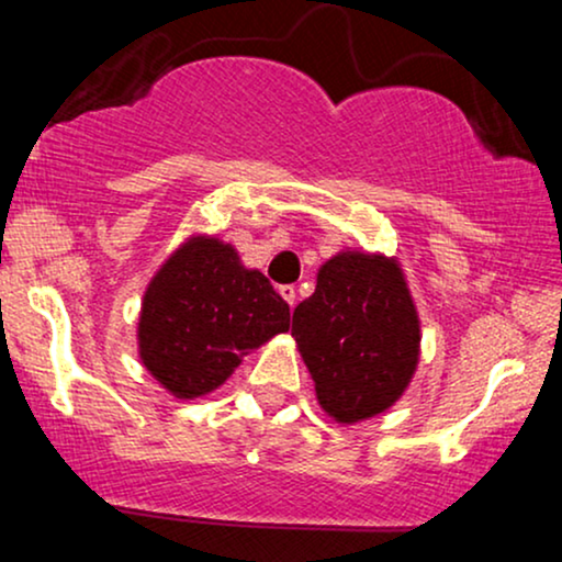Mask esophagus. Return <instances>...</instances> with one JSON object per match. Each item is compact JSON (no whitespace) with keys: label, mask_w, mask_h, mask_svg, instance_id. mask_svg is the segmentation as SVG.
Wrapping results in <instances>:
<instances>
[{"label":"esophagus","mask_w":562,"mask_h":562,"mask_svg":"<svg viewBox=\"0 0 562 562\" xmlns=\"http://www.w3.org/2000/svg\"><path fill=\"white\" fill-rule=\"evenodd\" d=\"M280 295L290 303V306H293V303H295V288L293 285H282L280 288Z\"/></svg>","instance_id":"1"}]
</instances>
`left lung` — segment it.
<instances>
[{
  "label": "left lung",
  "mask_w": 562,
  "mask_h": 562,
  "mask_svg": "<svg viewBox=\"0 0 562 562\" xmlns=\"http://www.w3.org/2000/svg\"><path fill=\"white\" fill-rule=\"evenodd\" d=\"M293 338L327 415L351 425L389 409L420 359V319L398 261L346 250L322 263L317 290L293 312Z\"/></svg>",
  "instance_id": "obj_1"
}]
</instances>
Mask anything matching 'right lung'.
<instances>
[{"instance_id": "right-lung-1", "label": "right lung", "mask_w": 562, "mask_h": 562, "mask_svg": "<svg viewBox=\"0 0 562 562\" xmlns=\"http://www.w3.org/2000/svg\"><path fill=\"white\" fill-rule=\"evenodd\" d=\"M288 327L290 306L259 269L216 237H190L145 290L139 359L173 396L198 398Z\"/></svg>"}]
</instances>
